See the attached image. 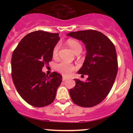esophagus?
<instances>
[{
    "label": "esophagus",
    "mask_w": 133,
    "mask_h": 133,
    "mask_svg": "<svg viewBox=\"0 0 133 133\" xmlns=\"http://www.w3.org/2000/svg\"><path fill=\"white\" fill-rule=\"evenodd\" d=\"M66 79H67V77H65V76H63V81H65Z\"/></svg>",
    "instance_id": "1"
}]
</instances>
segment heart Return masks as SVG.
Returning a JSON list of instances; mask_svg holds the SVG:
<instances>
[{
    "label": "heart",
    "instance_id": "heart-1",
    "mask_svg": "<svg viewBox=\"0 0 133 133\" xmlns=\"http://www.w3.org/2000/svg\"><path fill=\"white\" fill-rule=\"evenodd\" d=\"M66 43L72 49V50L75 53H79L82 50V46H81V43L77 41H76V40L68 39L67 41H66ZM59 48V44H57L55 46V47H54L53 50H52V56L53 57H56L58 55ZM55 69L58 72H61V74L68 76V75H70L73 72V70H75V66L72 64L67 63V62L63 61V62H61V63L56 64Z\"/></svg>",
    "mask_w": 133,
    "mask_h": 133
}]
</instances>
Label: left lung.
I'll return each instance as SVG.
<instances>
[{"label": "left lung", "instance_id": "obj_1", "mask_svg": "<svg viewBox=\"0 0 133 133\" xmlns=\"http://www.w3.org/2000/svg\"><path fill=\"white\" fill-rule=\"evenodd\" d=\"M67 35L85 44L87 53L78 72L89 76L86 81L75 78L76 85L69 90L70 98L78 106L92 107L106 98L115 81L118 61L115 45L107 36L97 30L70 32Z\"/></svg>", "mask_w": 133, "mask_h": 133}]
</instances>
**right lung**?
<instances>
[{"mask_svg":"<svg viewBox=\"0 0 133 133\" xmlns=\"http://www.w3.org/2000/svg\"><path fill=\"white\" fill-rule=\"evenodd\" d=\"M58 35L43 30L32 32L20 41L12 53L11 75L14 84L21 97L35 107L51 104L63 81L57 72L48 76L42 71L52 60Z\"/></svg>","mask_w":133,"mask_h":133,"instance_id":"add662e5","label":"right lung"}]
</instances>
